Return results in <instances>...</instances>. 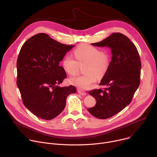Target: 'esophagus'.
Segmentation results:
<instances>
[{
	"instance_id": "esophagus-1",
	"label": "esophagus",
	"mask_w": 157,
	"mask_h": 157,
	"mask_svg": "<svg viewBox=\"0 0 157 157\" xmlns=\"http://www.w3.org/2000/svg\"><path fill=\"white\" fill-rule=\"evenodd\" d=\"M78 93L81 95H86V93L85 91H83L81 90H78Z\"/></svg>"
}]
</instances>
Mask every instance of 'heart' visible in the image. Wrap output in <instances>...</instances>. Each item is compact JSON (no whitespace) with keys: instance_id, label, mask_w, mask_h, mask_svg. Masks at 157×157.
<instances>
[{"instance_id":"heart-1","label":"heart","mask_w":157,"mask_h":157,"mask_svg":"<svg viewBox=\"0 0 157 157\" xmlns=\"http://www.w3.org/2000/svg\"><path fill=\"white\" fill-rule=\"evenodd\" d=\"M76 60L69 54L66 55L62 60V66L68 74L75 75L78 69V64H83V75L71 77V84L82 90L88 88L97 80V75L103 76L108 69L110 61V54L106 51H101L90 44H82L78 46L74 51Z\"/></svg>"}]
</instances>
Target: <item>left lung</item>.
<instances>
[{
    "instance_id": "1",
    "label": "left lung",
    "mask_w": 157,
    "mask_h": 157,
    "mask_svg": "<svg viewBox=\"0 0 157 157\" xmlns=\"http://www.w3.org/2000/svg\"><path fill=\"white\" fill-rule=\"evenodd\" d=\"M91 44L109 48L112 54L108 69L100 83L106 87L89 91L97 103L88 108V112L105 119L118 113L131 102L140 84L141 62L136 46L121 33H114Z\"/></svg>"
}]
</instances>
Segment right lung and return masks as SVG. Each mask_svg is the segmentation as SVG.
I'll return each instance as SVG.
<instances>
[{
  "label": "right lung",
  "mask_w": 157,
  "mask_h": 157,
  "mask_svg": "<svg viewBox=\"0 0 157 157\" xmlns=\"http://www.w3.org/2000/svg\"><path fill=\"white\" fill-rule=\"evenodd\" d=\"M74 46L38 33L20 49L17 85L25 107L40 118L51 120L57 116L64 110L67 96L76 92L73 85L59 86L67 77L59 62Z\"/></svg>",
  "instance_id": "obj_1"
}]
</instances>
